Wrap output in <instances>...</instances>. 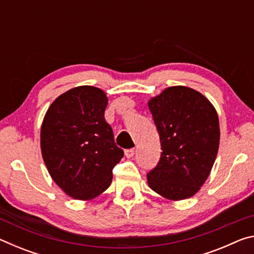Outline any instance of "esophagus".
Instances as JSON below:
<instances>
[{
    "instance_id": "obj_1",
    "label": "esophagus",
    "mask_w": 254,
    "mask_h": 254,
    "mask_svg": "<svg viewBox=\"0 0 254 254\" xmlns=\"http://www.w3.org/2000/svg\"><path fill=\"white\" fill-rule=\"evenodd\" d=\"M124 153H126V157L127 158H132L133 156H134V149H127L126 151H124Z\"/></svg>"
}]
</instances>
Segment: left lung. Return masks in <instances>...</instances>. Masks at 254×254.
<instances>
[{
	"label": "left lung",
	"instance_id": "obj_1",
	"mask_svg": "<svg viewBox=\"0 0 254 254\" xmlns=\"http://www.w3.org/2000/svg\"><path fill=\"white\" fill-rule=\"evenodd\" d=\"M161 142V157L147 175L149 187L169 200L194 196L213 168L220 147L214 105L186 86H171L148 102Z\"/></svg>",
	"mask_w": 254,
	"mask_h": 254
}]
</instances>
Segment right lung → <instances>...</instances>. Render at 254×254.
<instances>
[{"instance_id": "add662e5", "label": "right lung", "mask_w": 254, "mask_h": 254, "mask_svg": "<svg viewBox=\"0 0 254 254\" xmlns=\"http://www.w3.org/2000/svg\"><path fill=\"white\" fill-rule=\"evenodd\" d=\"M106 94L94 86H77L62 94L46 112L40 148L54 182L74 199L91 200L112 183V169L123 150L105 121Z\"/></svg>"}]
</instances>
